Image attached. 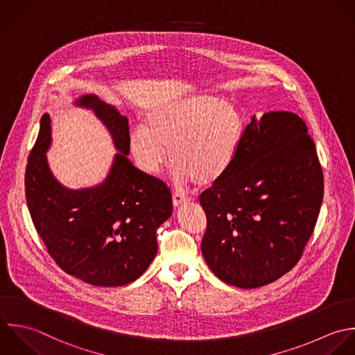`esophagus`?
<instances>
[{
	"label": "esophagus",
	"mask_w": 355,
	"mask_h": 355,
	"mask_svg": "<svg viewBox=\"0 0 355 355\" xmlns=\"http://www.w3.org/2000/svg\"><path fill=\"white\" fill-rule=\"evenodd\" d=\"M189 200H191V198H188L184 193H178V192L173 193V205H174V207H180L182 205H187Z\"/></svg>",
	"instance_id": "esophagus-1"
}]
</instances>
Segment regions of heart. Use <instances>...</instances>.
Listing matches in <instances>:
<instances>
[{
	"mask_svg": "<svg viewBox=\"0 0 355 355\" xmlns=\"http://www.w3.org/2000/svg\"><path fill=\"white\" fill-rule=\"evenodd\" d=\"M245 134L246 121L235 103L196 95L150 107L144 125L130 132L128 144L144 173L155 175L173 159L174 177L180 184L196 180L207 185L231 170Z\"/></svg>",
	"mask_w": 355,
	"mask_h": 355,
	"instance_id": "heart-1",
	"label": "heart"
}]
</instances>
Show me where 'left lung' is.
<instances>
[{"label":"left lung","instance_id":"1","mask_svg":"<svg viewBox=\"0 0 355 355\" xmlns=\"http://www.w3.org/2000/svg\"><path fill=\"white\" fill-rule=\"evenodd\" d=\"M322 198V167L306 123L292 112L253 116L234 166L199 199L207 266L242 289L279 279L302 259Z\"/></svg>","mask_w":355,"mask_h":355}]
</instances>
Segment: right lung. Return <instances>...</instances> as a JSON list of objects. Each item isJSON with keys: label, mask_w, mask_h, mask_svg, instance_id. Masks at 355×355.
<instances>
[{"label": "right lung", "mask_w": 355, "mask_h": 355, "mask_svg": "<svg viewBox=\"0 0 355 355\" xmlns=\"http://www.w3.org/2000/svg\"><path fill=\"white\" fill-rule=\"evenodd\" d=\"M76 103L91 109L109 130L119 150L112 168L94 188L62 187L46 163L51 120L45 113L26 166L27 207L49 256L66 274L95 286H124L153 261L156 231L173 213L171 192L128 160L125 116L96 95Z\"/></svg>", "instance_id": "obj_1"}]
</instances>
